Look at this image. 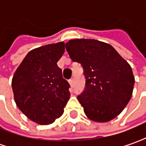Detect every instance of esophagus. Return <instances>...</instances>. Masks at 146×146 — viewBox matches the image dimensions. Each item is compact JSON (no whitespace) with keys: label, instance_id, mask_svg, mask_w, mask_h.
<instances>
[{"label":"esophagus","instance_id":"obj_1","mask_svg":"<svg viewBox=\"0 0 146 146\" xmlns=\"http://www.w3.org/2000/svg\"><path fill=\"white\" fill-rule=\"evenodd\" d=\"M69 82H70V85L73 87V83H74V79H73V78H71V79L69 80Z\"/></svg>","mask_w":146,"mask_h":146}]
</instances>
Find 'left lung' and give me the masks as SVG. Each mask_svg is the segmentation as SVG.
Here are the masks:
<instances>
[{"instance_id": "8db88e82", "label": "left lung", "mask_w": 146, "mask_h": 146, "mask_svg": "<svg viewBox=\"0 0 146 146\" xmlns=\"http://www.w3.org/2000/svg\"><path fill=\"white\" fill-rule=\"evenodd\" d=\"M73 62L81 64L85 88L77 96L89 119L107 122L122 112L132 96L131 67L111 45L93 39H75L66 44Z\"/></svg>"}]
</instances>
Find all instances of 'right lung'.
<instances>
[{"instance_id": "obj_1", "label": "right lung", "mask_w": 146, "mask_h": 146, "mask_svg": "<svg viewBox=\"0 0 146 146\" xmlns=\"http://www.w3.org/2000/svg\"><path fill=\"white\" fill-rule=\"evenodd\" d=\"M65 51L59 42L30 51L15 71L11 86L19 109L32 121L47 125L60 117L70 96L58 61Z\"/></svg>"}]
</instances>
